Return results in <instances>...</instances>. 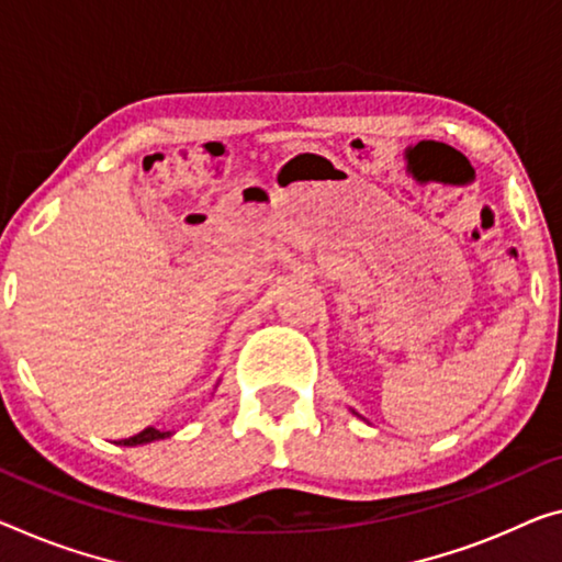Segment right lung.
Wrapping results in <instances>:
<instances>
[{"label":"right lung","instance_id":"1","mask_svg":"<svg viewBox=\"0 0 562 562\" xmlns=\"http://www.w3.org/2000/svg\"><path fill=\"white\" fill-rule=\"evenodd\" d=\"M170 437V431H160L155 427H145L143 431H137L135 437H127V439H120L117 445H125V447H135V445H148L155 442V439H166Z\"/></svg>","mask_w":562,"mask_h":562}]
</instances>
